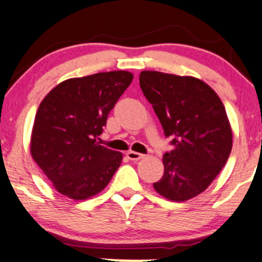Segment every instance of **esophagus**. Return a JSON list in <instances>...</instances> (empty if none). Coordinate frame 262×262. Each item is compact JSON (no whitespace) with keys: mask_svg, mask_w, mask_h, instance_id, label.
<instances>
[{"mask_svg":"<svg viewBox=\"0 0 262 262\" xmlns=\"http://www.w3.org/2000/svg\"><path fill=\"white\" fill-rule=\"evenodd\" d=\"M127 157H128L130 161H135V162H137V161H139V160H141V158H144L145 155L139 154V152H135V151H128V152H127Z\"/></svg>","mask_w":262,"mask_h":262,"instance_id":"obj_1","label":"esophagus"}]
</instances>
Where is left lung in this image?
Returning a JSON list of instances; mask_svg holds the SVG:
<instances>
[{
	"mask_svg": "<svg viewBox=\"0 0 262 262\" xmlns=\"http://www.w3.org/2000/svg\"><path fill=\"white\" fill-rule=\"evenodd\" d=\"M141 91L170 138L164 173L154 184L168 200L184 202L213 183L232 150V129L219 95L192 76L142 71Z\"/></svg>",
	"mask_w": 262,
	"mask_h": 262,
	"instance_id": "8db88e82",
	"label": "left lung"
}]
</instances>
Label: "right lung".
I'll return each mask as SVG.
<instances>
[{
    "instance_id": "obj_1",
    "label": "right lung",
    "mask_w": 262,
    "mask_h": 262,
    "mask_svg": "<svg viewBox=\"0 0 262 262\" xmlns=\"http://www.w3.org/2000/svg\"><path fill=\"white\" fill-rule=\"evenodd\" d=\"M128 71L99 72L59 83L39 104L30 151L55 190L76 201L104 190L123 155L99 145L107 115L129 87Z\"/></svg>"
}]
</instances>
